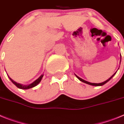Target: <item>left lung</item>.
Segmentation results:
<instances>
[{"label": "left lung", "mask_w": 124, "mask_h": 124, "mask_svg": "<svg viewBox=\"0 0 124 124\" xmlns=\"http://www.w3.org/2000/svg\"><path fill=\"white\" fill-rule=\"evenodd\" d=\"M120 56H121V55H120ZM120 61H121V57H120ZM116 72H115L114 73L113 75H112V76H111V77L109 78V79H108V80H106V81H103V82H102V83H90V82H88V81H86V80H83V79H82V78H80L79 77H78L77 75H75V76L76 77H77V78L79 80H80V81H82V82H83V83H86V84H88V85H92V86H102V85H104V84H106V83H107V82H108V81H109V80H111V78H112V77H113L115 75H116Z\"/></svg>", "instance_id": "1"}]
</instances>
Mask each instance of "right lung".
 <instances>
[{
    "instance_id": "1",
    "label": "right lung",
    "mask_w": 124,
    "mask_h": 124,
    "mask_svg": "<svg viewBox=\"0 0 124 124\" xmlns=\"http://www.w3.org/2000/svg\"><path fill=\"white\" fill-rule=\"evenodd\" d=\"M43 75H44L43 74L41 75L38 78L36 79L35 81H33V83H30V84H29V85H25L20 84V83H16V81H15L14 80H12L11 78H10L9 76H8V78H9L10 80H11V81H12V83L15 85L16 86L17 88H20V89H23V90H28V89L31 88H33V87H34V86H36V85H38L40 81H41L42 78H43Z\"/></svg>"
}]
</instances>
